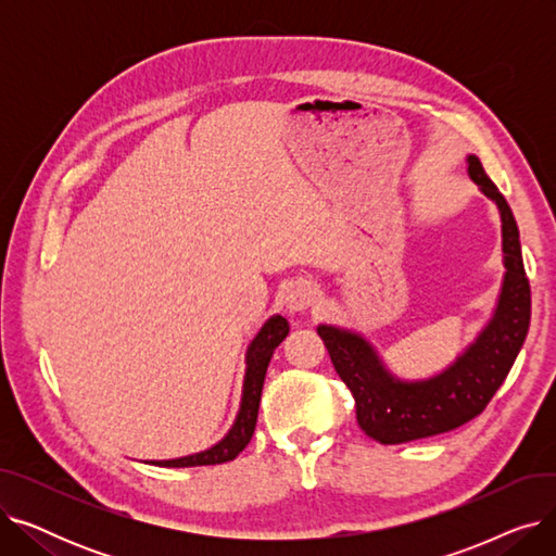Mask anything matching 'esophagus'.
Masks as SVG:
<instances>
[{"label":"esophagus","mask_w":556,"mask_h":556,"mask_svg":"<svg viewBox=\"0 0 556 556\" xmlns=\"http://www.w3.org/2000/svg\"><path fill=\"white\" fill-rule=\"evenodd\" d=\"M315 295H317L315 286H313L311 281L300 279V281H293V283H290V286L286 288V293H283V304H286V308H288V311L298 313V311L308 308V306L315 302Z\"/></svg>","instance_id":"esophagus-1"}]
</instances>
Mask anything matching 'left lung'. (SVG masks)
Listing matches in <instances>:
<instances>
[{"label":"left lung","instance_id":"left-lung-1","mask_svg":"<svg viewBox=\"0 0 556 556\" xmlns=\"http://www.w3.org/2000/svg\"><path fill=\"white\" fill-rule=\"evenodd\" d=\"M466 164L469 178L495 202L503 223V286L498 304L478 338L440 374L405 381L386 367L365 336L333 325L317 327L338 376L356 399L358 426L381 444L424 440L478 417L503 386L530 329L532 298L522 266L518 225L480 160L469 155Z\"/></svg>","mask_w":556,"mask_h":556}]
</instances>
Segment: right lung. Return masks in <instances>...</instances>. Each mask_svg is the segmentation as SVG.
<instances>
[{
    "label": "right lung",
    "instance_id": "1",
    "mask_svg": "<svg viewBox=\"0 0 556 556\" xmlns=\"http://www.w3.org/2000/svg\"><path fill=\"white\" fill-rule=\"evenodd\" d=\"M288 331H290L288 319L281 317V315H273L268 323L261 327V331L254 336V340L250 342L248 354H245V378H243V396H241L239 415H237V419H233V426L229 428V432L223 437L218 444H214L207 451L193 453V455L175 457V459H153L149 464L168 466V469H185V466L223 464V462H229V459L237 457L252 440L254 426H256V415H258L261 390H263V381H266L268 363L275 354V349L288 336Z\"/></svg>",
    "mask_w": 556,
    "mask_h": 556
}]
</instances>
